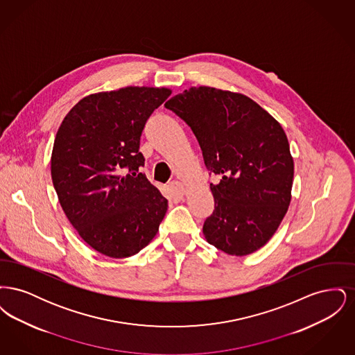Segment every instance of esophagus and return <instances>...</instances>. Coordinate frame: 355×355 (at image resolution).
Masks as SVG:
<instances>
[{"instance_id": "obj_1", "label": "esophagus", "mask_w": 355, "mask_h": 355, "mask_svg": "<svg viewBox=\"0 0 355 355\" xmlns=\"http://www.w3.org/2000/svg\"><path fill=\"white\" fill-rule=\"evenodd\" d=\"M170 190H171V194L174 198H182L184 194H185V186L182 185L181 182L178 181H173L170 182Z\"/></svg>"}]
</instances>
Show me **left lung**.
<instances>
[{"label":"left lung","mask_w":355,"mask_h":355,"mask_svg":"<svg viewBox=\"0 0 355 355\" xmlns=\"http://www.w3.org/2000/svg\"><path fill=\"white\" fill-rule=\"evenodd\" d=\"M191 128L210 184L214 211L203 223L206 241L230 255L261 249L286 214L294 162L281 123L252 98L209 86L190 87L165 103Z\"/></svg>","instance_id":"8db88e82"}]
</instances>
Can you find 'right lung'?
Segmentation results:
<instances>
[{"label": "right lung", "instance_id": "right-lung-1", "mask_svg": "<svg viewBox=\"0 0 355 355\" xmlns=\"http://www.w3.org/2000/svg\"><path fill=\"white\" fill-rule=\"evenodd\" d=\"M166 87L128 86L90 94L62 121L51 152V180L73 227L98 253L132 257L158 232L168 200L138 169L139 139Z\"/></svg>", "mask_w": 355, "mask_h": 355}]
</instances>
